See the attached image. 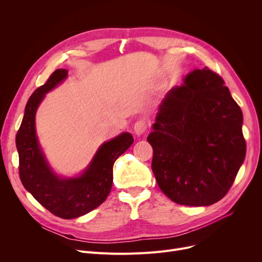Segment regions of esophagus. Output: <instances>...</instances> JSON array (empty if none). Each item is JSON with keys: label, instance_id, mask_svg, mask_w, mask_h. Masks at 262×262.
Wrapping results in <instances>:
<instances>
[{"label": "esophagus", "instance_id": "1", "mask_svg": "<svg viewBox=\"0 0 262 262\" xmlns=\"http://www.w3.org/2000/svg\"><path fill=\"white\" fill-rule=\"evenodd\" d=\"M134 129L137 136H141L147 130V124L144 120H138L135 123Z\"/></svg>", "mask_w": 262, "mask_h": 262}]
</instances>
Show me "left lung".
<instances>
[{
	"instance_id": "obj_1",
	"label": "left lung",
	"mask_w": 262,
	"mask_h": 262,
	"mask_svg": "<svg viewBox=\"0 0 262 262\" xmlns=\"http://www.w3.org/2000/svg\"><path fill=\"white\" fill-rule=\"evenodd\" d=\"M242 122L221 76L207 67L188 74L163 100L147 136L163 193L186 206L222 200L245 158Z\"/></svg>"
}]
</instances>
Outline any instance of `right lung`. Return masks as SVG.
<instances>
[{
	"label": "right lung",
	"mask_w": 262,
	"mask_h": 262,
	"mask_svg": "<svg viewBox=\"0 0 262 262\" xmlns=\"http://www.w3.org/2000/svg\"><path fill=\"white\" fill-rule=\"evenodd\" d=\"M66 69L54 71L27 101L16 136L19 175L22 185L46 209L62 219H74L95 209L107 199L113 186L114 163L133 144L130 134L123 133L105 142L87 171L79 177L59 180L50 170L35 133V115L45 94L67 77Z\"/></svg>",
	"instance_id": "right-lung-1"
}]
</instances>
